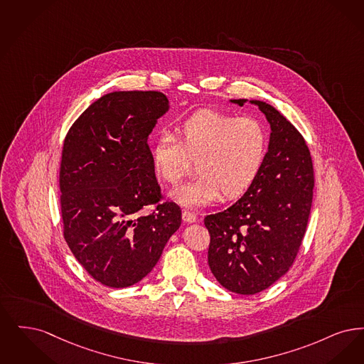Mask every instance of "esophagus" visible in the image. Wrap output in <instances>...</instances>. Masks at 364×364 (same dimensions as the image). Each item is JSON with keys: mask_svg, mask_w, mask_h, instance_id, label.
Instances as JSON below:
<instances>
[{"mask_svg": "<svg viewBox=\"0 0 364 364\" xmlns=\"http://www.w3.org/2000/svg\"><path fill=\"white\" fill-rule=\"evenodd\" d=\"M182 219H183V222L196 223L198 218H197L194 213L189 212V210H183V212H182Z\"/></svg>", "mask_w": 364, "mask_h": 364, "instance_id": "1", "label": "esophagus"}]
</instances>
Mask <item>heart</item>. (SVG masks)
I'll return each instance as SVG.
<instances>
[{
    "instance_id": "b5f03b06",
    "label": "heart",
    "mask_w": 364,
    "mask_h": 364,
    "mask_svg": "<svg viewBox=\"0 0 364 364\" xmlns=\"http://www.w3.org/2000/svg\"><path fill=\"white\" fill-rule=\"evenodd\" d=\"M178 140L161 134L151 149L154 173L176 185L197 160V178L171 191L170 197L189 208L216 201L220 194L234 200L250 189L268 158L269 134L253 117H235L220 111L191 114L176 129Z\"/></svg>"
}]
</instances>
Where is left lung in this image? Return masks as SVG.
<instances>
[{
  "instance_id": "left-lung-1",
  "label": "left lung",
  "mask_w": 364,
  "mask_h": 364,
  "mask_svg": "<svg viewBox=\"0 0 364 364\" xmlns=\"http://www.w3.org/2000/svg\"><path fill=\"white\" fill-rule=\"evenodd\" d=\"M250 102L270 125L268 158L253 186L228 209L208 215V265L220 284L254 295L284 276L299 252L310 216L314 170L295 127L262 100Z\"/></svg>"
}]
</instances>
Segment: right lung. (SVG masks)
Wrapping results in <instances>:
<instances>
[{
	"instance_id": "1",
	"label": "right lung",
	"mask_w": 364,
	"mask_h": 364,
	"mask_svg": "<svg viewBox=\"0 0 364 364\" xmlns=\"http://www.w3.org/2000/svg\"><path fill=\"white\" fill-rule=\"evenodd\" d=\"M170 109L158 91H115L95 100L69 129L60 171L63 237L96 282L139 283L181 227L182 212L160 200L148 137Z\"/></svg>"
}]
</instances>
